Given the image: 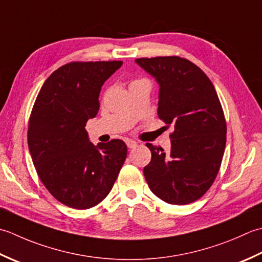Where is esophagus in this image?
Segmentation results:
<instances>
[{
    "label": "esophagus",
    "mask_w": 262,
    "mask_h": 262,
    "mask_svg": "<svg viewBox=\"0 0 262 262\" xmlns=\"http://www.w3.org/2000/svg\"><path fill=\"white\" fill-rule=\"evenodd\" d=\"M137 145H138V143H137L136 141H133V140H126V146H127V148L132 149V148H135Z\"/></svg>",
    "instance_id": "34e87169"
}]
</instances>
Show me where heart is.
Here are the masks:
<instances>
[{"instance_id": "obj_1", "label": "heart", "mask_w": 262, "mask_h": 262, "mask_svg": "<svg viewBox=\"0 0 262 262\" xmlns=\"http://www.w3.org/2000/svg\"><path fill=\"white\" fill-rule=\"evenodd\" d=\"M142 82H148L146 79H137V80H133V81H131L130 83V87L131 86H135V84H138V83H142Z\"/></svg>"}]
</instances>
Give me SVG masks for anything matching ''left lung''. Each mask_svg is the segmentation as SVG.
Wrapping results in <instances>:
<instances>
[{"mask_svg": "<svg viewBox=\"0 0 262 262\" xmlns=\"http://www.w3.org/2000/svg\"><path fill=\"white\" fill-rule=\"evenodd\" d=\"M159 84L158 116L172 125L170 152L151 143V161L143 168L149 189L170 205L201 198L215 181L226 145V122L215 87L186 58H137Z\"/></svg>", "mask_w": 262, "mask_h": 262, "instance_id": "1", "label": "left lung"}]
</instances>
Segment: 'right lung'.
Listing matches in <instances>:
<instances>
[{"label":"right lung","mask_w":262,"mask_h":262,"mask_svg":"<svg viewBox=\"0 0 262 262\" xmlns=\"http://www.w3.org/2000/svg\"><path fill=\"white\" fill-rule=\"evenodd\" d=\"M122 61L72 62L46 79L28 125V147L42 184L63 205L88 209L110 193L126 158L125 143L97 146L86 123L99 110L104 82Z\"/></svg>","instance_id":"obj_1"}]
</instances>
